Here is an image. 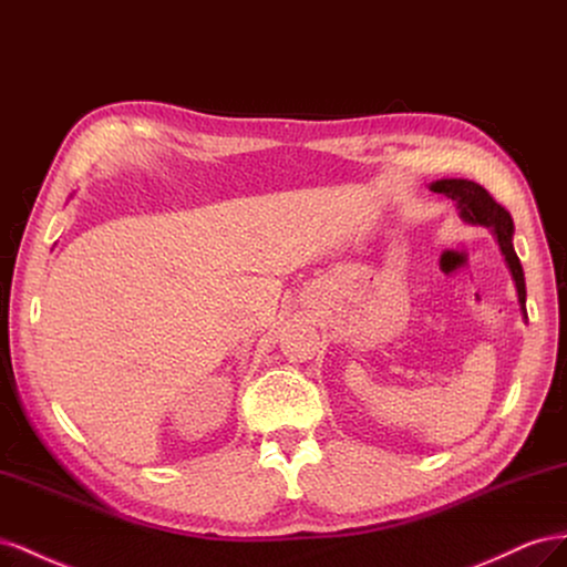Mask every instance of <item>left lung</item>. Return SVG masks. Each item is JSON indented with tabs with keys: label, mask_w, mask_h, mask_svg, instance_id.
Masks as SVG:
<instances>
[{
	"label": "left lung",
	"mask_w": 567,
	"mask_h": 567,
	"mask_svg": "<svg viewBox=\"0 0 567 567\" xmlns=\"http://www.w3.org/2000/svg\"><path fill=\"white\" fill-rule=\"evenodd\" d=\"M432 192L436 194H446L449 199H454L461 218L465 223L473 225H484V228H492L496 235V241L501 247V254L506 256V264L511 268V275L515 280V289H517V301H520V311L527 318V309H525V272L520 266V258H517L515 249H513V218L506 212V206H501L492 194L484 189L482 185L473 183V181H463V177H444V181H436L430 185Z\"/></svg>",
	"instance_id": "left-lung-1"
}]
</instances>
